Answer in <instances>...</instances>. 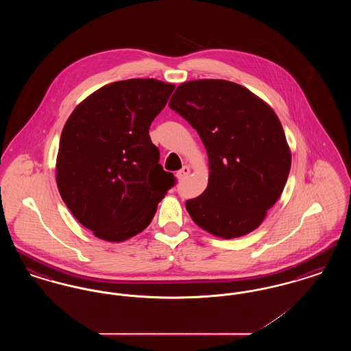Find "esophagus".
<instances>
[{
	"mask_svg": "<svg viewBox=\"0 0 351 351\" xmlns=\"http://www.w3.org/2000/svg\"><path fill=\"white\" fill-rule=\"evenodd\" d=\"M189 172H191V169H189V167L188 166H183V168L180 169V171H178V178L179 179H184V178H186L188 175H189Z\"/></svg>",
	"mask_w": 351,
	"mask_h": 351,
	"instance_id": "34e87169",
	"label": "esophagus"
}]
</instances>
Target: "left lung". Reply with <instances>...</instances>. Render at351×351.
Returning <instances> with one entry per match:
<instances>
[{
    "label": "left lung",
    "mask_w": 351,
    "mask_h": 351,
    "mask_svg": "<svg viewBox=\"0 0 351 351\" xmlns=\"http://www.w3.org/2000/svg\"><path fill=\"white\" fill-rule=\"evenodd\" d=\"M169 108L197 130L208 152L209 182L186 200L201 229L230 239L251 233L283 192L291 151L272 108L228 80L180 84Z\"/></svg>",
    "instance_id": "left-lung-1"
}]
</instances>
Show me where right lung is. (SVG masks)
<instances>
[{"label":"right lung","instance_id":"obj_1","mask_svg":"<svg viewBox=\"0 0 351 351\" xmlns=\"http://www.w3.org/2000/svg\"><path fill=\"white\" fill-rule=\"evenodd\" d=\"M173 89L155 79L108 84L68 118L56 184L71 213L97 238L122 242L145 230L176 183L149 134Z\"/></svg>","mask_w":351,"mask_h":351}]
</instances>
